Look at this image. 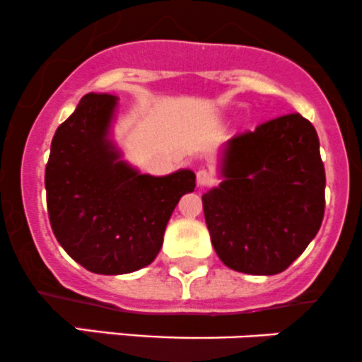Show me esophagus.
Returning <instances> with one entry per match:
<instances>
[{"instance_id": "esophagus-1", "label": "esophagus", "mask_w": 362, "mask_h": 362, "mask_svg": "<svg viewBox=\"0 0 362 362\" xmlns=\"http://www.w3.org/2000/svg\"><path fill=\"white\" fill-rule=\"evenodd\" d=\"M212 182V174L206 169H200L197 173V185L199 186H209Z\"/></svg>"}]
</instances>
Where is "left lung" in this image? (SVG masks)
Wrapping results in <instances>:
<instances>
[{
    "instance_id": "1",
    "label": "left lung",
    "mask_w": 362,
    "mask_h": 362,
    "mask_svg": "<svg viewBox=\"0 0 362 362\" xmlns=\"http://www.w3.org/2000/svg\"><path fill=\"white\" fill-rule=\"evenodd\" d=\"M219 186L202 195L216 255L251 275L284 272L324 218L326 174L314 125L284 115L226 141Z\"/></svg>"
}]
</instances>
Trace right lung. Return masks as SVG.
Here are the masks:
<instances>
[{
    "label": "right lung",
    "mask_w": 362,
    "mask_h": 362,
    "mask_svg": "<svg viewBox=\"0 0 362 362\" xmlns=\"http://www.w3.org/2000/svg\"><path fill=\"white\" fill-rule=\"evenodd\" d=\"M117 98L83 95L59 125L45 169L54 235L88 272L130 274L156 258L174 207L195 189V174H141L110 139Z\"/></svg>",
    "instance_id": "1"
}]
</instances>
